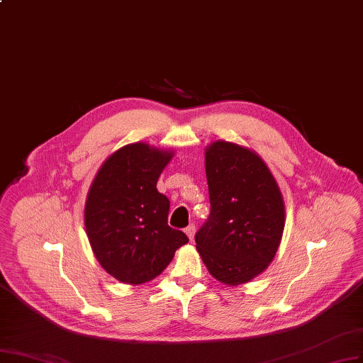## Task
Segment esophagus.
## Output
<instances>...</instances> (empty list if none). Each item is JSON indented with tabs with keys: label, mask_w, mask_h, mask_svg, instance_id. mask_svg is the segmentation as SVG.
<instances>
[{
	"label": "esophagus",
	"mask_w": 363,
	"mask_h": 363,
	"mask_svg": "<svg viewBox=\"0 0 363 363\" xmlns=\"http://www.w3.org/2000/svg\"><path fill=\"white\" fill-rule=\"evenodd\" d=\"M185 233H186V237H189V238L193 241V238H194V233H196V228H194V225L186 226V228H185Z\"/></svg>",
	"instance_id": "obj_1"
}]
</instances>
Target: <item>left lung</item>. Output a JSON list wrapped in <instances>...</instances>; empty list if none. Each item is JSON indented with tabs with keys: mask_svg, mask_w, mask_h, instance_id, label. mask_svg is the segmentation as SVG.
<instances>
[{
	"mask_svg": "<svg viewBox=\"0 0 363 363\" xmlns=\"http://www.w3.org/2000/svg\"><path fill=\"white\" fill-rule=\"evenodd\" d=\"M211 213L196 233V249L218 282L240 285L274 258L285 228L282 193L255 152L214 142L205 152Z\"/></svg>",
	"mask_w": 363,
	"mask_h": 363,
	"instance_id": "obj_1",
	"label": "left lung"
}]
</instances>
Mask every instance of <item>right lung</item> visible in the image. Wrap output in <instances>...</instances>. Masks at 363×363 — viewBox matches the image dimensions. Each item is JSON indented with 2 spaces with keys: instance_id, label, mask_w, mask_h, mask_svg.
Returning <instances> with one entry per match:
<instances>
[{
  "instance_id": "add662e5",
  "label": "right lung",
  "mask_w": 363,
  "mask_h": 363,
  "mask_svg": "<svg viewBox=\"0 0 363 363\" xmlns=\"http://www.w3.org/2000/svg\"><path fill=\"white\" fill-rule=\"evenodd\" d=\"M172 152L134 143L104 162L93 181L84 209L87 237L96 259L123 284L155 279L189 242L167 223L170 202L157 190Z\"/></svg>"
}]
</instances>
